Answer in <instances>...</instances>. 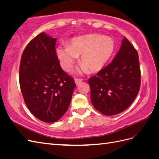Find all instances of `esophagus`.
<instances>
[{
    "label": "esophagus",
    "mask_w": 159,
    "mask_h": 159,
    "mask_svg": "<svg viewBox=\"0 0 159 159\" xmlns=\"http://www.w3.org/2000/svg\"><path fill=\"white\" fill-rule=\"evenodd\" d=\"M81 82H82V80L81 79H78V78L75 79V83L77 85H78L80 84H81Z\"/></svg>",
    "instance_id": "esophagus-1"
}]
</instances>
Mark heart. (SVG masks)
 Segmentation results:
<instances>
[{
	"label": "heart",
	"instance_id": "heart-1",
	"mask_svg": "<svg viewBox=\"0 0 159 159\" xmlns=\"http://www.w3.org/2000/svg\"><path fill=\"white\" fill-rule=\"evenodd\" d=\"M113 40L99 34H89L72 40L68 46L57 48L56 54L62 68L70 71L77 57H80L81 71L98 72L105 66L114 51Z\"/></svg>",
	"mask_w": 159,
	"mask_h": 159
}]
</instances>
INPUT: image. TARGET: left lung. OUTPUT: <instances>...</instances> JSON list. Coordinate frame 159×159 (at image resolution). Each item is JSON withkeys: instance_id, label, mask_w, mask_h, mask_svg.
<instances>
[{"instance_id": "left-lung-1", "label": "left lung", "mask_w": 159, "mask_h": 159, "mask_svg": "<svg viewBox=\"0 0 159 159\" xmlns=\"http://www.w3.org/2000/svg\"><path fill=\"white\" fill-rule=\"evenodd\" d=\"M88 82L91 103L102 114L116 115L131 105L140 89L141 70L138 53L125 37L111 63Z\"/></svg>"}]
</instances>
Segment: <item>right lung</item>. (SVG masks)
Here are the masks:
<instances>
[{
  "label": "right lung",
  "instance_id": "add662e5",
  "mask_svg": "<svg viewBox=\"0 0 159 159\" xmlns=\"http://www.w3.org/2000/svg\"><path fill=\"white\" fill-rule=\"evenodd\" d=\"M56 39L44 32L36 36L21 57L19 82L27 107L46 123H54L68 109L75 84L62 70L56 52Z\"/></svg>",
  "mask_w": 159,
  "mask_h": 159
}]
</instances>
